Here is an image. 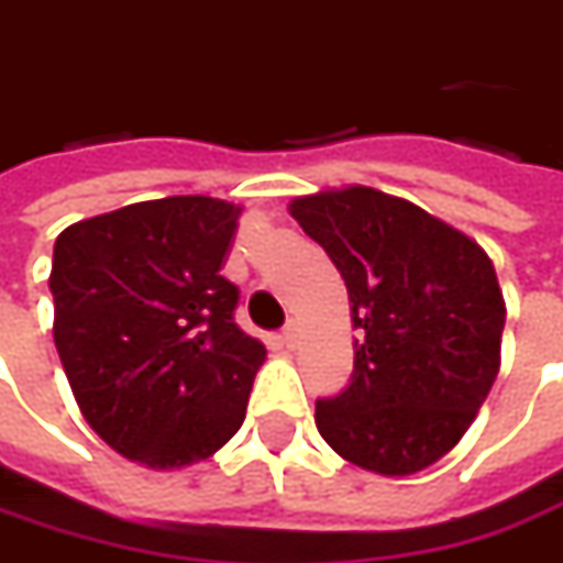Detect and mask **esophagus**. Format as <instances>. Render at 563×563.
I'll return each instance as SVG.
<instances>
[{"mask_svg":"<svg viewBox=\"0 0 563 563\" xmlns=\"http://www.w3.org/2000/svg\"><path fill=\"white\" fill-rule=\"evenodd\" d=\"M280 340L286 349H296V345H299V323H296V320H289V323L283 327Z\"/></svg>","mask_w":563,"mask_h":563,"instance_id":"34e87169","label":"esophagus"}]
</instances>
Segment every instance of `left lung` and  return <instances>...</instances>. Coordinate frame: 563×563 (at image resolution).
Instances as JSON below:
<instances>
[{
    "label": "left lung",
    "instance_id": "8db88e82",
    "mask_svg": "<svg viewBox=\"0 0 563 563\" xmlns=\"http://www.w3.org/2000/svg\"><path fill=\"white\" fill-rule=\"evenodd\" d=\"M289 214L345 280L355 374L314 423L345 461L411 476L471 430L501 367L505 299L476 240L371 186L296 196Z\"/></svg>",
    "mask_w": 563,
    "mask_h": 563
}]
</instances>
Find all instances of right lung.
Listing matches in <instances>:
<instances>
[{"mask_svg": "<svg viewBox=\"0 0 563 563\" xmlns=\"http://www.w3.org/2000/svg\"><path fill=\"white\" fill-rule=\"evenodd\" d=\"M243 208L211 196L133 202L65 227L52 336L80 415L152 471L211 457L243 427L264 345L221 277Z\"/></svg>", "mask_w": 563, "mask_h": 563, "instance_id": "obj_1", "label": "right lung"}]
</instances>
